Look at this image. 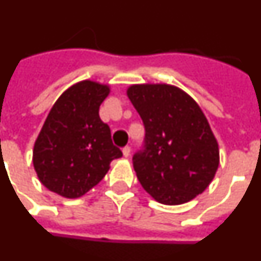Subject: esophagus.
<instances>
[{
  "instance_id": "esophagus-1",
  "label": "esophagus",
  "mask_w": 261,
  "mask_h": 261,
  "mask_svg": "<svg viewBox=\"0 0 261 261\" xmlns=\"http://www.w3.org/2000/svg\"><path fill=\"white\" fill-rule=\"evenodd\" d=\"M122 152H123V156H124V158L130 156V152H131L130 146H124V147L122 148Z\"/></svg>"
}]
</instances>
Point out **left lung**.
<instances>
[{"label": "left lung", "instance_id": "8db88e82", "mask_svg": "<svg viewBox=\"0 0 261 261\" xmlns=\"http://www.w3.org/2000/svg\"><path fill=\"white\" fill-rule=\"evenodd\" d=\"M127 95L144 139L133 156L142 187L163 204H183L208 187L219 166L218 142L190 95L170 85H134Z\"/></svg>", "mask_w": 261, "mask_h": 261}]
</instances>
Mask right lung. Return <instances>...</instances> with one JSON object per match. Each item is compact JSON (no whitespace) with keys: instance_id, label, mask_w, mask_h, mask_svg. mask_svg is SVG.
Listing matches in <instances>:
<instances>
[{"instance_id":"1","label":"right lung","mask_w":261,"mask_h":261,"mask_svg":"<svg viewBox=\"0 0 261 261\" xmlns=\"http://www.w3.org/2000/svg\"><path fill=\"white\" fill-rule=\"evenodd\" d=\"M109 87L83 81L61 95L43 123L33 151L39 180L65 198H80L97 186L122 151L99 118Z\"/></svg>"}]
</instances>
